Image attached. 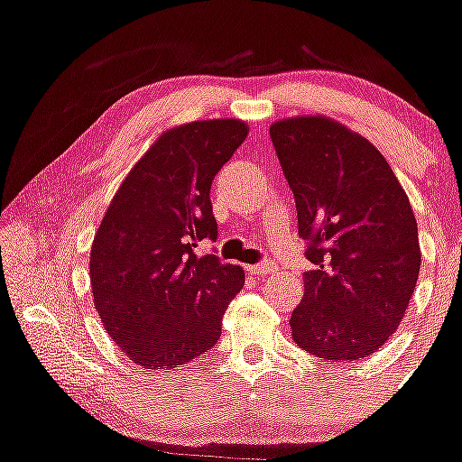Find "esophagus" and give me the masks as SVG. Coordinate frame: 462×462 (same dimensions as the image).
Here are the masks:
<instances>
[{
  "instance_id": "1",
  "label": "esophagus",
  "mask_w": 462,
  "mask_h": 462,
  "mask_svg": "<svg viewBox=\"0 0 462 462\" xmlns=\"http://www.w3.org/2000/svg\"><path fill=\"white\" fill-rule=\"evenodd\" d=\"M247 271L252 275H269L271 271H273V264H269V263H258V264H252V266H247Z\"/></svg>"
}]
</instances>
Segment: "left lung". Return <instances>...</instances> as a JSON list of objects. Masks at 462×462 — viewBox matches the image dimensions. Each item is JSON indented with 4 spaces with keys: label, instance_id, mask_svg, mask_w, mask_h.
Wrapping results in <instances>:
<instances>
[{
    "label": "left lung",
    "instance_id": "obj_1",
    "mask_svg": "<svg viewBox=\"0 0 462 462\" xmlns=\"http://www.w3.org/2000/svg\"><path fill=\"white\" fill-rule=\"evenodd\" d=\"M269 133L314 264L291 316L294 344L331 361L372 355L398 329L418 284L407 193L379 150L340 122L297 116Z\"/></svg>",
    "mask_w": 462,
    "mask_h": 462
}]
</instances>
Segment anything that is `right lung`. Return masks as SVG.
Masks as SVG:
<instances>
[{"mask_svg":"<svg viewBox=\"0 0 462 462\" xmlns=\"http://www.w3.org/2000/svg\"><path fill=\"white\" fill-rule=\"evenodd\" d=\"M247 131L232 118L165 131L122 180L98 226L94 305L111 340L143 370L180 368L208 353L245 284L241 266L196 249L217 238L210 185Z\"/></svg>","mask_w":462,"mask_h":462,"instance_id":"add662e5","label":"right lung"}]
</instances>
